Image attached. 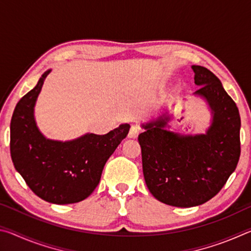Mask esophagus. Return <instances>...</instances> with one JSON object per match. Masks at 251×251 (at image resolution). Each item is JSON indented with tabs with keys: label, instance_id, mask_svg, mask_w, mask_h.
<instances>
[{
	"label": "esophagus",
	"instance_id": "esophagus-1",
	"mask_svg": "<svg viewBox=\"0 0 251 251\" xmlns=\"http://www.w3.org/2000/svg\"><path fill=\"white\" fill-rule=\"evenodd\" d=\"M139 131H141V128H139L138 125H131L129 133H128V137L129 138H137Z\"/></svg>",
	"mask_w": 251,
	"mask_h": 251
}]
</instances>
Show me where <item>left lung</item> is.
<instances>
[{"label":"left lung","instance_id":"left-lung-1","mask_svg":"<svg viewBox=\"0 0 251 251\" xmlns=\"http://www.w3.org/2000/svg\"><path fill=\"white\" fill-rule=\"evenodd\" d=\"M194 93L207 101L211 124L205 134L181 135L167 129L171 115L142 124L138 136L145 182L157 201L188 208L217 195L235 172L240 157V115L214 73L193 65Z\"/></svg>","mask_w":251,"mask_h":251}]
</instances>
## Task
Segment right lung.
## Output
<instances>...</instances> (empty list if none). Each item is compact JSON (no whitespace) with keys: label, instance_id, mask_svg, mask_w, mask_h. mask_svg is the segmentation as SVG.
<instances>
[{"label":"right lung","instance_id":"1","mask_svg":"<svg viewBox=\"0 0 251 251\" xmlns=\"http://www.w3.org/2000/svg\"><path fill=\"white\" fill-rule=\"evenodd\" d=\"M16 104L11 120V157L25 182L45 201L66 205L84 201L100 184L106 161L129 131L122 124L105 135L87 133L72 141H54L41 133L34 107L44 80Z\"/></svg>","mask_w":251,"mask_h":251}]
</instances>
